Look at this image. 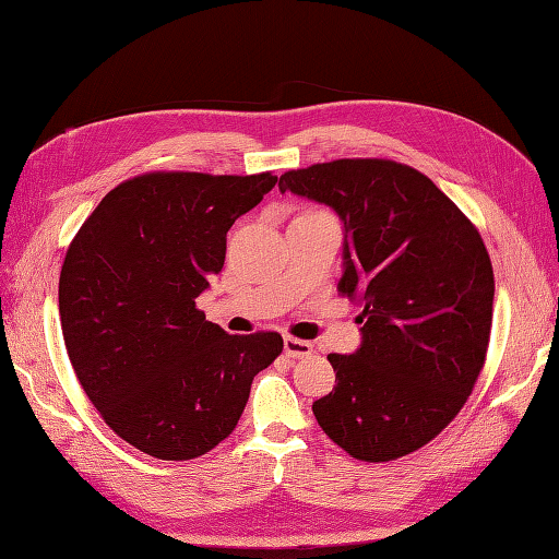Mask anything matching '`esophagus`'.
<instances>
[{
	"label": "esophagus",
	"instance_id": "esophagus-1",
	"mask_svg": "<svg viewBox=\"0 0 559 559\" xmlns=\"http://www.w3.org/2000/svg\"><path fill=\"white\" fill-rule=\"evenodd\" d=\"M312 343L308 341H300V337H294V335H286L284 337V354L286 357L292 359H308L312 357Z\"/></svg>",
	"mask_w": 559,
	"mask_h": 559
}]
</instances>
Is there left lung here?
<instances>
[{
    "label": "left lung",
    "mask_w": 559,
    "mask_h": 559,
    "mask_svg": "<svg viewBox=\"0 0 559 559\" xmlns=\"http://www.w3.org/2000/svg\"><path fill=\"white\" fill-rule=\"evenodd\" d=\"M345 222L337 292L364 302L361 347L329 354L319 427L354 460L392 462L464 408L487 359L495 273L478 228L411 165L341 158L280 177Z\"/></svg>",
    "instance_id": "obj_1"
}]
</instances>
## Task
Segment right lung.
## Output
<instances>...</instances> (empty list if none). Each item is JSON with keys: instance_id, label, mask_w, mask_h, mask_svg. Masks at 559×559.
I'll return each mask as SVG.
<instances>
[{"instance_id": "1", "label": "right lung", "mask_w": 559, "mask_h": 559, "mask_svg": "<svg viewBox=\"0 0 559 559\" xmlns=\"http://www.w3.org/2000/svg\"><path fill=\"white\" fill-rule=\"evenodd\" d=\"M275 183L273 173H144L99 200L70 242L64 347L97 413L140 452L207 454L238 427L253 376L282 354L280 333L228 335L195 306L222 273L235 218Z\"/></svg>"}]
</instances>
